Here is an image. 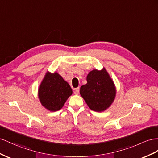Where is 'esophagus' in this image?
Returning a JSON list of instances; mask_svg holds the SVG:
<instances>
[{
    "mask_svg": "<svg viewBox=\"0 0 158 158\" xmlns=\"http://www.w3.org/2000/svg\"><path fill=\"white\" fill-rule=\"evenodd\" d=\"M79 93V88L77 87V88H75L74 89V94L75 95H78Z\"/></svg>",
    "mask_w": 158,
    "mask_h": 158,
    "instance_id": "1",
    "label": "esophagus"
}]
</instances>
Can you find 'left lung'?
<instances>
[{"label": "left lung", "instance_id": "left-lung-1", "mask_svg": "<svg viewBox=\"0 0 158 158\" xmlns=\"http://www.w3.org/2000/svg\"><path fill=\"white\" fill-rule=\"evenodd\" d=\"M87 84L80 88V94L88 107L97 112L106 111L114 102L116 88L110 75L104 67L94 69L87 76Z\"/></svg>", "mask_w": 158, "mask_h": 158}]
</instances>
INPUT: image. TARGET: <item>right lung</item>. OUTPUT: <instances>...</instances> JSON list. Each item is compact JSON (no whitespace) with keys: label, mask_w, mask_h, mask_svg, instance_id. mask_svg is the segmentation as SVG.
Wrapping results in <instances>:
<instances>
[{"label":"right lung","mask_w":158,"mask_h":158,"mask_svg":"<svg viewBox=\"0 0 158 158\" xmlns=\"http://www.w3.org/2000/svg\"><path fill=\"white\" fill-rule=\"evenodd\" d=\"M72 94L69 85L56 71L46 73L38 89L40 103L50 111L60 110Z\"/></svg>","instance_id":"obj_1"}]
</instances>
